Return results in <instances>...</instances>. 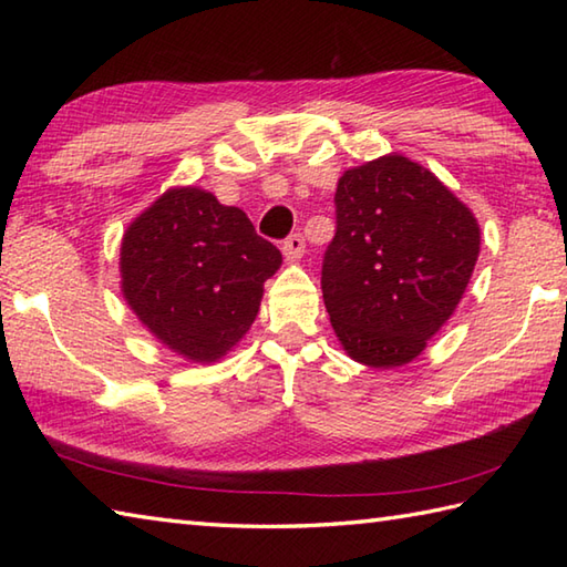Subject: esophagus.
<instances>
[{
    "label": "esophagus",
    "mask_w": 567,
    "mask_h": 567,
    "mask_svg": "<svg viewBox=\"0 0 567 567\" xmlns=\"http://www.w3.org/2000/svg\"><path fill=\"white\" fill-rule=\"evenodd\" d=\"M305 250H307V244H305V236L302 234H292L290 238L282 240V256L290 260V262L302 260Z\"/></svg>",
    "instance_id": "obj_1"
}]
</instances>
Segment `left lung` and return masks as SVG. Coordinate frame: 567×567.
<instances>
[{"label": "left lung", "instance_id": "1", "mask_svg": "<svg viewBox=\"0 0 567 567\" xmlns=\"http://www.w3.org/2000/svg\"><path fill=\"white\" fill-rule=\"evenodd\" d=\"M321 292L346 355L400 368L424 353L465 295L480 224L429 167L400 153L346 171Z\"/></svg>", "mask_w": 567, "mask_h": 567}]
</instances>
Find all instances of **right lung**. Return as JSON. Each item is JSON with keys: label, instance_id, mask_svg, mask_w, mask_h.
Instances as JSON below:
<instances>
[{"label": "right lung", "instance_id": "1", "mask_svg": "<svg viewBox=\"0 0 567 567\" xmlns=\"http://www.w3.org/2000/svg\"><path fill=\"white\" fill-rule=\"evenodd\" d=\"M282 265L244 209L202 187H171L126 226L122 295L155 339L189 363L231 353L256 321L262 285Z\"/></svg>", "mask_w": 567, "mask_h": 567}]
</instances>
